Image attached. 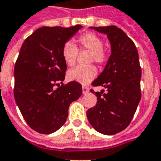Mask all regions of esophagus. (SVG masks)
Listing matches in <instances>:
<instances>
[{"label": "esophagus", "mask_w": 161, "mask_h": 161, "mask_svg": "<svg viewBox=\"0 0 161 161\" xmlns=\"http://www.w3.org/2000/svg\"><path fill=\"white\" fill-rule=\"evenodd\" d=\"M89 92V88L87 86H83V93L84 94H86Z\"/></svg>", "instance_id": "obj_1"}]
</instances>
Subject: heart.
I'll list each match as a JSON object with an SVG mask.
<instances>
[{
	"mask_svg": "<svg viewBox=\"0 0 161 161\" xmlns=\"http://www.w3.org/2000/svg\"><path fill=\"white\" fill-rule=\"evenodd\" d=\"M80 48L91 51L90 62H95L97 64H104L107 61L108 56L103 46L104 42L96 34L89 32L82 35L78 38ZM78 49L73 43L67 42L62 49V57L66 64L72 66L77 61ZM97 75V69L94 65L77 66L67 72V77L69 81H75L80 84H86L92 81Z\"/></svg>",
	"mask_w": 161,
	"mask_h": 161,
	"instance_id": "obj_1",
	"label": "heart"
}]
</instances>
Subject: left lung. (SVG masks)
<instances>
[{
    "mask_svg": "<svg viewBox=\"0 0 161 161\" xmlns=\"http://www.w3.org/2000/svg\"><path fill=\"white\" fill-rule=\"evenodd\" d=\"M105 34L111 43L112 54L103 72L93 81V86L107 90L96 94L97 102L86 114L96 131L105 135H114L131 123L141 98V68L134 42L123 30L116 26L90 27Z\"/></svg>",
    "mask_w": 161,
    "mask_h": 161,
    "instance_id": "obj_1",
    "label": "left lung"
}]
</instances>
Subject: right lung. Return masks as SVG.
<instances>
[{
	"label": "right lung",
	"instance_id": "obj_1",
	"mask_svg": "<svg viewBox=\"0 0 161 161\" xmlns=\"http://www.w3.org/2000/svg\"><path fill=\"white\" fill-rule=\"evenodd\" d=\"M81 28L42 27L20 49L14 70V99L27 124L39 133L57 131L68 118L69 104L82 95L77 82L58 84L64 80L67 69L63 46Z\"/></svg>",
	"mask_w": 161,
	"mask_h": 161
}]
</instances>
